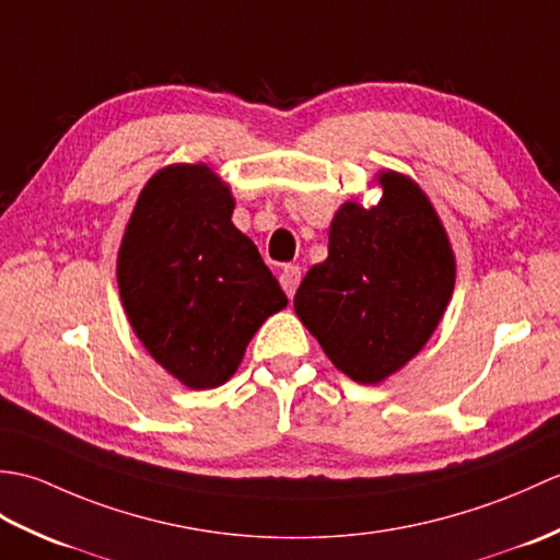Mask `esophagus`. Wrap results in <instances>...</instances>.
I'll list each match as a JSON object with an SVG mask.
<instances>
[{"instance_id": "34e87169", "label": "esophagus", "mask_w": 560, "mask_h": 560, "mask_svg": "<svg viewBox=\"0 0 560 560\" xmlns=\"http://www.w3.org/2000/svg\"><path fill=\"white\" fill-rule=\"evenodd\" d=\"M279 281H281V287H283V291H287L289 299H293V293H295V289H299V283H301V267L287 265V267L281 269Z\"/></svg>"}]
</instances>
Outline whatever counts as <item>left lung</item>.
Returning <instances> with one entry per match:
<instances>
[{
  "label": "left lung",
  "mask_w": 560,
  "mask_h": 560,
  "mask_svg": "<svg viewBox=\"0 0 560 560\" xmlns=\"http://www.w3.org/2000/svg\"><path fill=\"white\" fill-rule=\"evenodd\" d=\"M375 207L343 201L329 255L305 273L295 315L327 359L361 385L401 371L443 319L457 261L431 199L409 175L380 171Z\"/></svg>",
  "instance_id": "obj_1"
}]
</instances>
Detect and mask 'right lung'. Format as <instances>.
I'll return each instance as SVG.
<instances>
[{
  "instance_id": "add662e5",
  "label": "right lung",
  "mask_w": 560,
  "mask_h": 560,
  "mask_svg": "<svg viewBox=\"0 0 560 560\" xmlns=\"http://www.w3.org/2000/svg\"><path fill=\"white\" fill-rule=\"evenodd\" d=\"M229 183L207 163L149 177L125 225L117 289L137 339L189 389L223 385L287 293L233 225Z\"/></svg>"
}]
</instances>
